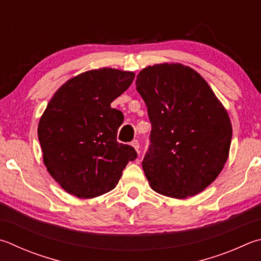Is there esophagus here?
I'll return each instance as SVG.
<instances>
[{"label": "esophagus", "mask_w": 261, "mask_h": 261, "mask_svg": "<svg viewBox=\"0 0 261 261\" xmlns=\"http://www.w3.org/2000/svg\"><path fill=\"white\" fill-rule=\"evenodd\" d=\"M131 146L134 147V148H135L137 151H139V141H138V140L131 141Z\"/></svg>", "instance_id": "esophagus-1"}]
</instances>
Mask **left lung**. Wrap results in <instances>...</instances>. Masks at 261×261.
I'll list each match as a JSON object with an SVG mask.
<instances>
[{
    "instance_id": "8db88e82",
    "label": "left lung",
    "mask_w": 261,
    "mask_h": 261,
    "mask_svg": "<svg viewBox=\"0 0 261 261\" xmlns=\"http://www.w3.org/2000/svg\"><path fill=\"white\" fill-rule=\"evenodd\" d=\"M151 131L143 169L150 187L173 198L194 196L215 181L228 159L231 124L200 74L160 64L137 76Z\"/></svg>"
}]
</instances>
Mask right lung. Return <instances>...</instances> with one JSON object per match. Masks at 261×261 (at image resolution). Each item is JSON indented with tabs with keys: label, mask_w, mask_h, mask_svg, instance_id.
Masks as SVG:
<instances>
[{
	"label": "right lung",
	"mask_w": 261,
	"mask_h": 261,
	"mask_svg": "<svg viewBox=\"0 0 261 261\" xmlns=\"http://www.w3.org/2000/svg\"><path fill=\"white\" fill-rule=\"evenodd\" d=\"M134 79L135 73L114 68L88 70L61 85L40 118L37 135L46 170L72 195L108 193L136 160L134 147L116 140L123 116L111 107Z\"/></svg>",
	"instance_id": "add662e5"
}]
</instances>
